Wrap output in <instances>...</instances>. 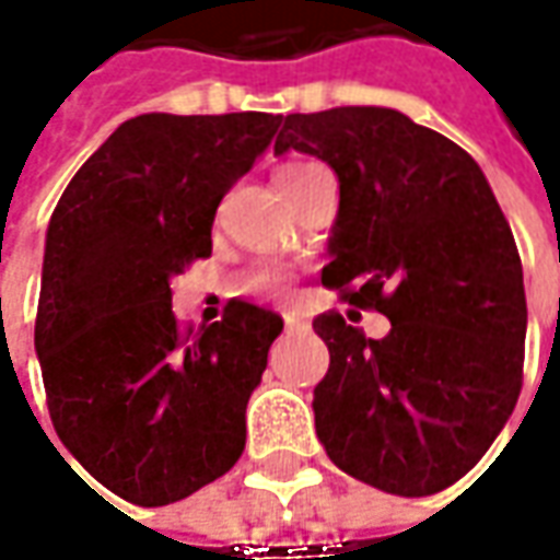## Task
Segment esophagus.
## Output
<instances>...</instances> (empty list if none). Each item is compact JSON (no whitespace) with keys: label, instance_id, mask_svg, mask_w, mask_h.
<instances>
[{"label":"esophagus","instance_id":"1","mask_svg":"<svg viewBox=\"0 0 560 560\" xmlns=\"http://www.w3.org/2000/svg\"><path fill=\"white\" fill-rule=\"evenodd\" d=\"M283 324H287V330H305V327H308L305 314H299V312L283 314Z\"/></svg>","mask_w":560,"mask_h":560}]
</instances>
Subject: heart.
<instances>
[{"instance_id": "b5f03b06", "label": "heart", "mask_w": 560, "mask_h": 560, "mask_svg": "<svg viewBox=\"0 0 560 560\" xmlns=\"http://www.w3.org/2000/svg\"><path fill=\"white\" fill-rule=\"evenodd\" d=\"M312 167H317V164L314 162L287 164V167H280V174H277V184H280V180H290V177H299V174H305V171H312ZM287 283H290V277L277 268L258 270V273L252 277V290H261V292H280L283 287H287Z\"/></svg>"}]
</instances>
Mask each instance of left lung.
Segmentation results:
<instances>
[{"instance_id":"1","label":"left lung","mask_w":560,"mask_h":560,"mask_svg":"<svg viewBox=\"0 0 560 560\" xmlns=\"http://www.w3.org/2000/svg\"><path fill=\"white\" fill-rule=\"evenodd\" d=\"M339 177L324 287L393 330L314 320L330 371L314 427L330 462L393 495H433L480 462L524 383L527 295L511 226L480 164L396 108L287 115L273 152Z\"/></svg>"}]
</instances>
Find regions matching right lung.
<instances>
[{"instance_id": "add662e5", "label": "right lung", "mask_w": 560, "mask_h": 560, "mask_svg": "<svg viewBox=\"0 0 560 560\" xmlns=\"http://www.w3.org/2000/svg\"><path fill=\"white\" fill-rule=\"evenodd\" d=\"M280 115H140L86 159L55 205L36 355L58 440L130 505L180 502L246 448V405L280 314L230 302L199 334L171 277L211 255L214 211Z\"/></svg>"}]
</instances>
